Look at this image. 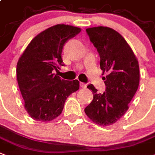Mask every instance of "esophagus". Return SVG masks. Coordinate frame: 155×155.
Returning a JSON list of instances; mask_svg holds the SVG:
<instances>
[{"mask_svg": "<svg viewBox=\"0 0 155 155\" xmlns=\"http://www.w3.org/2000/svg\"><path fill=\"white\" fill-rule=\"evenodd\" d=\"M80 87H83V88H85V87H87V84H84V83H82V82H80Z\"/></svg>", "mask_w": 155, "mask_h": 155, "instance_id": "34e87169", "label": "esophagus"}]
</instances>
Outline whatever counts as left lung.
<instances>
[{"instance_id": "left-lung-1", "label": "left lung", "mask_w": 155, "mask_h": 155, "mask_svg": "<svg viewBox=\"0 0 155 155\" xmlns=\"http://www.w3.org/2000/svg\"><path fill=\"white\" fill-rule=\"evenodd\" d=\"M90 41L100 57V68L107 72L106 90L98 93L92 84L93 99L84 111L94 123L107 126L119 120L128 110V104L136 93L139 84V63L125 39L107 27L87 28Z\"/></svg>"}]
</instances>
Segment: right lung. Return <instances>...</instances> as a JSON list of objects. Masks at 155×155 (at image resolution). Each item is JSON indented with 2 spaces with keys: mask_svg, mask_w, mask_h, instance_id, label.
Here are the masks:
<instances>
[{
  "mask_svg": "<svg viewBox=\"0 0 155 155\" xmlns=\"http://www.w3.org/2000/svg\"><path fill=\"white\" fill-rule=\"evenodd\" d=\"M81 31L56 25L38 34L28 45L16 66L19 88L25 107L36 121H51L62 112L67 98L80 88V82L54 74L64 66L62 51L67 41Z\"/></svg>",
  "mask_w": 155,
  "mask_h": 155,
  "instance_id": "right-lung-1",
  "label": "right lung"
}]
</instances>
